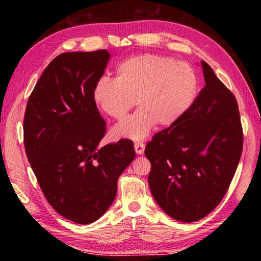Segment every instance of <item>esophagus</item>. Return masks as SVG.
Listing matches in <instances>:
<instances>
[{
  "mask_svg": "<svg viewBox=\"0 0 261 261\" xmlns=\"http://www.w3.org/2000/svg\"><path fill=\"white\" fill-rule=\"evenodd\" d=\"M134 148L137 154H143L145 151V145L143 143H135L134 144Z\"/></svg>",
  "mask_w": 261,
  "mask_h": 261,
  "instance_id": "1",
  "label": "esophagus"
}]
</instances>
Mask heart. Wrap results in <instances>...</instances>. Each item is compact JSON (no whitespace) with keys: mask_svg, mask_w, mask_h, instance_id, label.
<instances>
[{"mask_svg":"<svg viewBox=\"0 0 261 261\" xmlns=\"http://www.w3.org/2000/svg\"><path fill=\"white\" fill-rule=\"evenodd\" d=\"M115 80L102 78L93 99L107 115L121 120L129 110H139L112 129L115 138L141 140L154 125L170 126L191 108L197 93V76L191 65L152 53L125 59L115 69Z\"/></svg>","mask_w":261,"mask_h":261,"instance_id":"heart-1","label":"heart"}]
</instances>
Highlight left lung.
I'll return each mask as SVG.
<instances>
[{"label":"left lung","mask_w":261,"mask_h":261,"mask_svg":"<svg viewBox=\"0 0 261 261\" xmlns=\"http://www.w3.org/2000/svg\"><path fill=\"white\" fill-rule=\"evenodd\" d=\"M201 67L206 86L198 97L145 149L153 198L167 215L186 223L204 218L222 200L243 150L238 101L206 62Z\"/></svg>","instance_id":"left-lung-1"}]
</instances>
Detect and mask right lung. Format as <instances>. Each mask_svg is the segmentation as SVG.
I'll list each match as a JSON object with an SVG mask.
<instances>
[{
    "label": "right lung",
    "mask_w": 261,
    "mask_h": 261,
    "mask_svg": "<svg viewBox=\"0 0 261 261\" xmlns=\"http://www.w3.org/2000/svg\"><path fill=\"white\" fill-rule=\"evenodd\" d=\"M109 61L107 50L58 55L39 78L23 117L26 154L43 195L78 224L105 215L118 177L135 158L129 139L99 148L107 123L93 88Z\"/></svg>",
    "instance_id": "obj_1"
}]
</instances>
